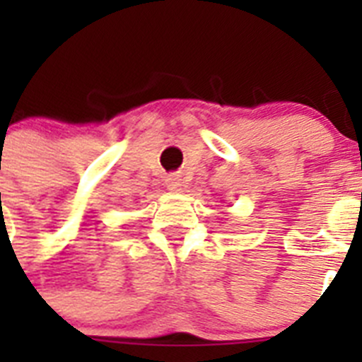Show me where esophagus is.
Masks as SVG:
<instances>
[{
    "label": "esophagus",
    "mask_w": 362,
    "mask_h": 362,
    "mask_svg": "<svg viewBox=\"0 0 362 362\" xmlns=\"http://www.w3.org/2000/svg\"><path fill=\"white\" fill-rule=\"evenodd\" d=\"M166 188L172 192L181 190V179H179L177 175H168V177H166Z\"/></svg>",
    "instance_id": "obj_1"
}]
</instances>
